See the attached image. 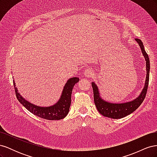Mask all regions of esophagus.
Here are the masks:
<instances>
[{
	"mask_svg": "<svg viewBox=\"0 0 157 157\" xmlns=\"http://www.w3.org/2000/svg\"><path fill=\"white\" fill-rule=\"evenodd\" d=\"M94 75V71L90 68L86 69L84 71V75L85 76V77H92V76H93Z\"/></svg>",
	"mask_w": 157,
	"mask_h": 157,
	"instance_id": "1",
	"label": "esophagus"
}]
</instances>
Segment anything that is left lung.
<instances>
[{
    "mask_svg": "<svg viewBox=\"0 0 157 157\" xmlns=\"http://www.w3.org/2000/svg\"><path fill=\"white\" fill-rule=\"evenodd\" d=\"M135 40L138 43L142 54H143V56H144L146 61L147 75L144 88L142 90L140 96L137 97L133 101L122 103H113L106 101L101 98L98 86L95 84L94 82H92V86L94 92V99L95 105H96L99 113H100V114H101L104 117L111 118H113V119H118V118L125 117L126 116L130 115V114L136 111L140 106L145 98L149 80L150 61L149 56L144 49L143 42L138 39H136Z\"/></svg>",
    "mask_w": 157,
    "mask_h": 157,
    "instance_id": "1",
    "label": "left lung"
}]
</instances>
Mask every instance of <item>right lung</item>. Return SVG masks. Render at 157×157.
I'll list each match as a JSON object with an SVG mask.
<instances>
[{
	"label": "right lung",
	"instance_id": "obj_1",
	"mask_svg": "<svg viewBox=\"0 0 157 157\" xmlns=\"http://www.w3.org/2000/svg\"><path fill=\"white\" fill-rule=\"evenodd\" d=\"M79 81V78L77 77H73L69 78L65 84L61 93V97L58 101L54 105L50 107H40L31 103L25 99L23 98L18 92L17 88L16 87V83L13 80V86L15 88V92L18 101L24 106L28 111L35 115L42 118L50 121L60 120L64 118L69 111V108L71 103V94L73 86L76 83Z\"/></svg>",
	"mask_w": 157,
	"mask_h": 157
}]
</instances>
